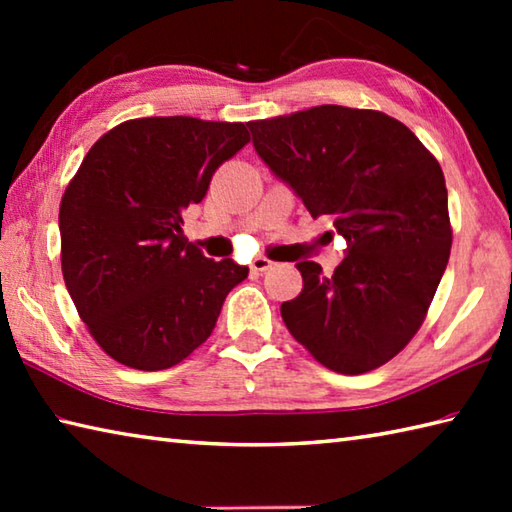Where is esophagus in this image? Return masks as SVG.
<instances>
[{"instance_id":"obj_1","label":"esophagus","mask_w":512,"mask_h":512,"mask_svg":"<svg viewBox=\"0 0 512 512\" xmlns=\"http://www.w3.org/2000/svg\"><path fill=\"white\" fill-rule=\"evenodd\" d=\"M268 268H273V262L268 257H264V255L255 257L253 264H250V271H253V273H266Z\"/></svg>"}]
</instances>
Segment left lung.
I'll return each mask as SVG.
<instances>
[{
	"instance_id": "obj_1",
	"label": "left lung",
	"mask_w": 512,
	"mask_h": 512,
	"mask_svg": "<svg viewBox=\"0 0 512 512\" xmlns=\"http://www.w3.org/2000/svg\"><path fill=\"white\" fill-rule=\"evenodd\" d=\"M259 158L314 216L348 241L325 275L298 262L302 291L282 302L293 339L341 375H363L406 348L443 277L452 225L438 160L379 110L316 106L248 121Z\"/></svg>"
}]
</instances>
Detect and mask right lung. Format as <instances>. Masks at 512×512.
Instances as JSON below:
<instances>
[{"label": "right lung", "mask_w": 512, "mask_h": 512, "mask_svg": "<svg viewBox=\"0 0 512 512\" xmlns=\"http://www.w3.org/2000/svg\"><path fill=\"white\" fill-rule=\"evenodd\" d=\"M250 142L244 124L124 121L94 142L60 201L65 287L92 339L135 370H164L207 341L248 266L183 235L214 171Z\"/></svg>", "instance_id": "right-lung-1"}]
</instances>
